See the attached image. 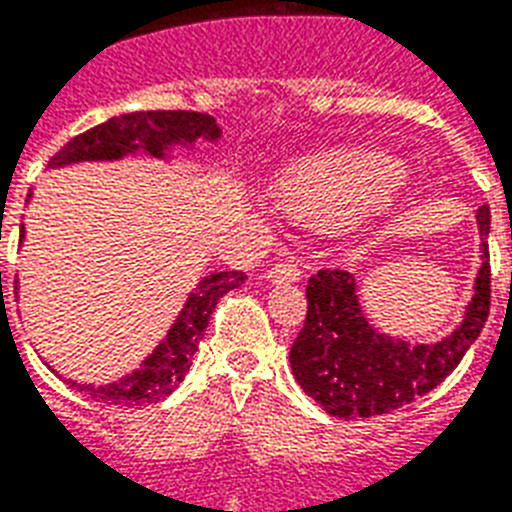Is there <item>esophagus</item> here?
<instances>
[{
	"label": "esophagus",
	"mask_w": 512,
	"mask_h": 512,
	"mask_svg": "<svg viewBox=\"0 0 512 512\" xmlns=\"http://www.w3.org/2000/svg\"><path fill=\"white\" fill-rule=\"evenodd\" d=\"M300 265L292 263V260H284V263H276L268 268L265 273V279L273 281V284H289V281H297L300 279Z\"/></svg>",
	"instance_id": "34e87169"
}]
</instances>
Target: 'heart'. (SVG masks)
<instances>
[{
	"label": "heart",
	"instance_id": "obj_1",
	"mask_svg": "<svg viewBox=\"0 0 512 512\" xmlns=\"http://www.w3.org/2000/svg\"><path fill=\"white\" fill-rule=\"evenodd\" d=\"M404 175V164L390 156H332L292 172L284 183V204L337 220L388 199Z\"/></svg>",
	"mask_w": 512,
	"mask_h": 512
}]
</instances>
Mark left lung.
Here are the masks:
<instances>
[{"instance_id": "obj_1", "label": "left lung", "mask_w": 512, "mask_h": 512, "mask_svg": "<svg viewBox=\"0 0 512 512\" xmlns=\"http://www.w3.org/2000/svg\"><path fill=\"white\" fill-rule=\"evenodd\" d=\"M481 231V268L465 319L452 335L433 345H409L382 335L366 321L353 273L321 268L305 287L308 313L289 350L292 374L300 388L340 420L377 417L412 404L441 385L478 340L492 303L489 225L492 212H476Z\"/></svg>"}]
</instances>
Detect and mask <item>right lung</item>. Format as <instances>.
Instances as JSON below:
<instances>
[{"instance_id":"right-lung-1","label":"right lung","mask_w":512,"mask_h":512,"mask_svg":"<svg viewBox=\"0 0 512 512\" xmlns=\"http://www.w3.org/2000/svg\"><path fill=\"white\" fill-rule=\"evenodd\" d=\"M199 138L212 140V143L220 138V127L212 116L196 114V111L122 114L68 140L66 146L52 156L50 167H66L76 162H114L138 151L154 159H164L170 146H191ZM20 239H23V231H20ZM244 279L247 276L241 271H220L204 276L196 292H191V297L185 300V308L167 337L156 345V350L140 364V369L108 385H76V382L71 385L87 393L92 401L111 406H143L162 401L183 382L185 372L191 369V358L207 332L217 300L228 295L231 289L241 287Z\"/></svg>"}]
</instances>
